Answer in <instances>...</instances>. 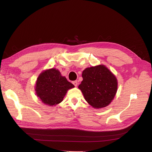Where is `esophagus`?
<instances>
[{"instance_id":"esophagus-1","label":"esophagus","mask_w":152,"mask_h":152,"mask_svg":"<svg viewBox=\"0 0 152 152\" xmlns=\"http://www.w3.org/2000/svg\"><path fill=\"white\" fill-rule=\"evenodd\" d=\"M72 84H73L75 87H76V86H77V80H74V81L72 82Z\"/></svg>"}]
</instances>
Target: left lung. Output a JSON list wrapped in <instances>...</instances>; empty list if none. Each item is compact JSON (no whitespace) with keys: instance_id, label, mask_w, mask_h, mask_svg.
I'll list each match as a JSON object with an SVG mask.
<instances>
[{"instance_id":"1","label":"left lung","mask_w":152,"mask_h":152,"mask_svg":"<svg viewBox=\"0 0 152 152\" xmlns=\"http://www.w3.org/2000/svg\"><path fill=\"white\" fill-rule=\"evenodd\" d=\"M83 80L79 86L86 101L92 107H107L113 99L117 91L116 77L104 65L87 68L82 75Z\"/></svg>"}]
</instances>
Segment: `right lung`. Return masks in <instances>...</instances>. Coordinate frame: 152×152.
I'll list each match as a JSON object with an SVG mask.
<instances>
[{
    "label": "right lung",
    "instance_id": "add662e5",
    "mask_svg": "<svg viewBox=\"0 0 152 152\" xmlns=\"http://www.w3.org/2000/svg\"><path fill=\"white\" fill-rule=\"evenodd\" d=\"M74 87L59 70L51 68L39 76L35 90L42 102L51 106L61 102L67 90Z\"/></svg>",
    "mask_w": 152,
    "mask_h": 152
}]
</instances>
